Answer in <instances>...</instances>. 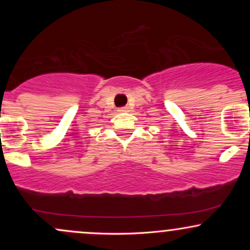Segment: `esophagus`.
<instances>
[{"mask_svg": "<svg viewBox=\"0 0 250 250\" xmlns=\"http://www.w3.org/2000/svg\"><path fill=\"white\" fill-rule=\"evenodd\" d=\"M119 111H120V113H125V111H129V108L128 107L119 108Z\"/></svg>", "mask_w": 250, "mask_h": 250, "instance_id": "obj_1", "label": "esophagus"}]
</instances>
